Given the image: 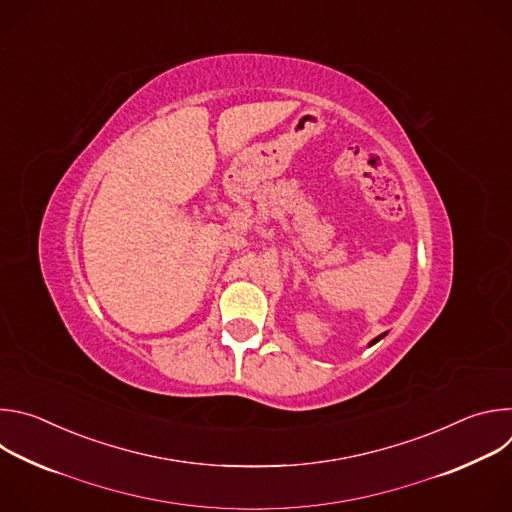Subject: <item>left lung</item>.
<instances>
[{
  "label": "left lung",
  "mask_w": 512,
  "mask_h": 512,
  "mask_svg": "<svg viewBox=\"0 0 512 512\" xmlns=\"http://www.w3.org/2000/svg\"><path fill=\"white\" fill-rule=\"evenodd\" d=\"M383 336H385V334H381V336H377V338H375V340H373V342H371V344H375V342H379V340H381V338H383Z\"/></svg>",
  "instance_id": "obj_1"
}]
</instances>
